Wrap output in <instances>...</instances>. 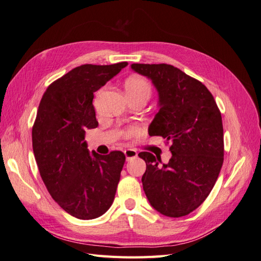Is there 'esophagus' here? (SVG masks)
Returning <instances> with one entry per match:
<instances>
[{
    "label": "esophagus",
    "instance_id": "34e87169",
    "mask_svg": "<svg viewBox=\"0 0 261 261\" xmlns=\"http://www.w3.org/2000/svg\"><path fill=\"white\" fill-rule=\"evenodd\" d=\"M124 154H125L126 160L128 161V160L133 159V158H136L138 153H137L136 150H134V149H126L124 151Z\"/></svg>",
    "mask_w": 261,
    "mask_h": 261
}]
</instances>
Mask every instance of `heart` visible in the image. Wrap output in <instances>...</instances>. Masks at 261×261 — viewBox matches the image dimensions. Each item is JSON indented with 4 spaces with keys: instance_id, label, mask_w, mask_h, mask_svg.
<instances>
[{
    "instance_id": "heart-1",
    "label": "heart",
    "mask_w": 261,
    "mask_h": 261,
    "mask_svg": "<svg viewBox=\"0 0 261 261\" xmlns=\"http://www.w3.org/2000/svg\"><path fill=\"white\" fill-rule=\"evenodd\" d=\"M125 90L127 96H143L147 99L151 96V86L146 78L141 76H132L125 82ZM135 132L134 129H129L126 132V135H132Z\"/></svg>"
}]
</instances>
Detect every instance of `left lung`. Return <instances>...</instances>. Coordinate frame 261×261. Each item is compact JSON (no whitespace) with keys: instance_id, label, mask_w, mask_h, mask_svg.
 <instances>
[{"instance_id":"1","label":"left lung","mask_w":261,"mask_h":261,"mask_svg":"<svg viewBox=\"0 0 261 261\" xmlns=\"http://www.w3.org/2000/svg\"><path fill=\"white\" fill-rule=\"evenodd\" d=\"M132 69L151 80L158 108L148 133L171 141V159L150 152L143 181L150 204L163 216H187L207 198L223 164V125L215 99L195 78L168 64H132Z\"/></svg>"}]
</instances>
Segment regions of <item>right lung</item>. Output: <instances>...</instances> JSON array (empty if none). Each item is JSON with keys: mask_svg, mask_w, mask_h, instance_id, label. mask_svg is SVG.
<instances>
[{"mask_svg": "<svg viewBox=\"0 0 261 261\" xmlns=\"http://www.w3.org/2000/svg\"><path fill=\"white\" fill-rule=\"evenodd\" d=\"M125 66H78L48 87L38 108L33 149L39 172L52 198L77 219H96L114 200L125 155L90 152L85 135L98 126L93 92Z\"/></svg>", "mask_w": 261, "mask_h": 261, "instance_id": "obj_1", "label": "right lung"}]
</instances>
